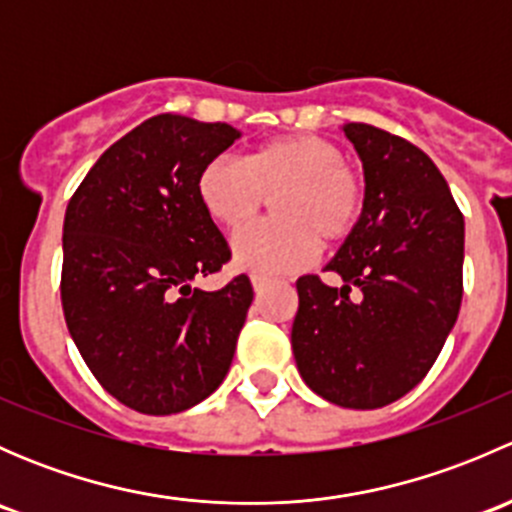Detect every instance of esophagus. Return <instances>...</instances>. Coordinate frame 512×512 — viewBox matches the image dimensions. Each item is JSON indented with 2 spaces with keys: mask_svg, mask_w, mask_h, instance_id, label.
<instances>
[{
  "mask_svg": "<svg viewBox=\"0 0 512 512\" xmlns=\"http://www.w3.org/2000/svg\"><path fill=\"white\" fill-rule=\"evenodd\" d=\"M267 285H270V280H267V277H260V275L252 277V289H255V292H262Z\"/></svg>",
  "mask_w": 512,
  "mask_h": 512,
  "instance_id": "1",
  "label": "esophagus"
}]
</instances>
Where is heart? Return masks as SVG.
I'll list each match as a JSON object with an SVG mask.
<instances>
[{
    "mask_svg": "<svg viewBox=\"0 0 512 512\" xmlns=\"http://www.w3.org/2000/svg\"><path fill=\"white\" fill-rule=\"evenodd\" d=\"M195 190L210 220L232 232L260 213L265 198H275V220L232 240L235 267L255 275L299 270L317 255L319 240H347L364 205V185L339 146L307 133L270 138L242 160H210Z\"/></svg>",
    "mask_w": 512,
    "mask_h": 512,
    "instance_id": "b5f03b06",
    "label": "heart"
}]
</instances>
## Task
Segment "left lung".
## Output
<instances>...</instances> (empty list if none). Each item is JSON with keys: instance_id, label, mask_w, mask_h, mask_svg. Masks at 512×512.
<instances>
[{"instance_id": "1", "label": "left lung", "mask_w": 512, "mask_h": 512, "mask_svg": "<svg viewBox=\"0 0 512 512\" xmlns=\"http://www.w3.org/2000/svg\"><path fill=\"white\" fill-rule=\"evenodd\" d=\"M364 168L359 223L327 270L297 280L292 352L304 384L344 409H381L428 374L463 297V215L414 143L344 123Z\"/></svg>"}]
</instances>
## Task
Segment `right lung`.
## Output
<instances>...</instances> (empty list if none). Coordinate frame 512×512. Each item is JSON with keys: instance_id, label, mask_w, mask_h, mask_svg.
Here are the masks:
<instances>
[{"instance_id": "right-lung-1", "label": "right lung", "mask_w": 512, "mask_h": 512, "mask_svg": "<svg viewBox=\"0 0 512 512\" xmlns=\"http://www.w3.org/2000/svg\"><path fill=\"white\" fill-rule=\"evenodd\" d=\"M237 138L227 123L160 113L96 160L66 208V327L98 384L141 414L200 404L232 364L250 280L190 282L230 260L195 183Z\"/></svg>"}]
</instances>
